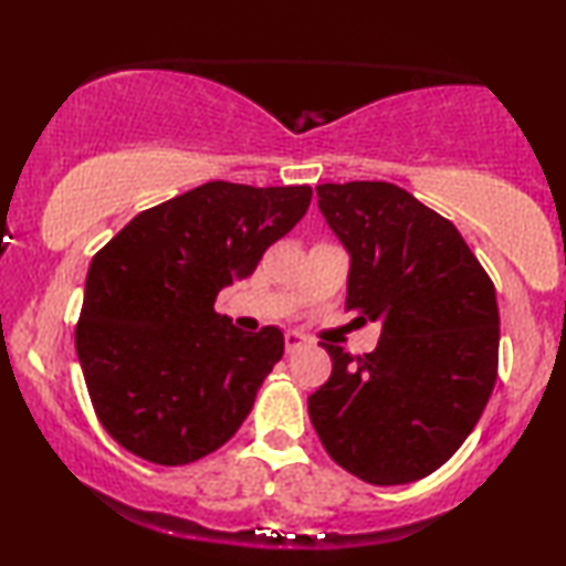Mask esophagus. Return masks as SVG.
<instances>
[{
  "mask_svg": "<svg viewBox=\"0 0 566 566\" xmlns=\"http://www.w3.org/2000/svg\"><path fill=\"white\" fill-rule=\"evenodd\" d=\"M308 343L306 335H301V332H285V350L293 353L298 350V347H304Z\"/></svg>",
  "mask_w": 566,
  "mask_h": 566,
  "instance_id": "esophagus-1",
  "label": "esophagus"
}]
</instances>
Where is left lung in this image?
<instances>
[{
  "mask_svg": "<svg viewBox=\"0 0 566 566\" xmlns=\"http://www.w3.org/2000/svg\"><path fill=\"white\" fill-rule=\"evenodd\" d=\"M319 211L350 254L347 308L381 322L376 350L327 347L329 381L308 417L339 463L376 486L443 467L497 381L494 285L459 229L391 182L316 185Z\"/></svg>",
  "mask_w": 566,
  "mask_h": 566,
  "instance_id": "1",
  "label": "left lung"
}]
</instances>
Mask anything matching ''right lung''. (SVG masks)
<instances>
[{
	"label": "right lung",
	"instance_id": "1",
	"mask_svg": "<svg viewBox=\"0 0 566 566\" xmlns=\"http://www.w3.org/2000/svg\"><path fill=\"white\" fill-rule=\"evenodd\" d=\"M308 203V185L206 182L142 211L92 258L76 355L99 422L126 451L182 467L247 420L285 339L277 327L242 332L213 304Z\"/></svg>",
	"mask_w": 566,
	"mask_h": 566
}]
</instances>
